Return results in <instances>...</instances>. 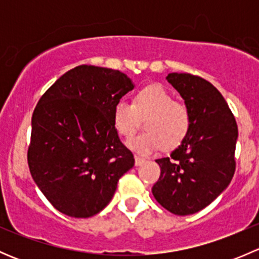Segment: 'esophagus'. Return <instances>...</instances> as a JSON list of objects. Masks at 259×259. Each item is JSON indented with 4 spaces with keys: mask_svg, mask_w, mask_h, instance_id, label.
<instances>
[{
    "mask_svg": "<svg viewBox=\"0 0 259 259\" xmlns=\"http://www.w3.org/2000/svg\"><path fill=\"white\" fill-rule=\"evenodd\" d=\"M145 163V159L144 158H140V156H135V165L139 166L142 164Z\"/></svg>",
    "mask_w": 259,
    "mask_h": 259,
    "instance_id": "obj_1",
    "label": "esophagus"
}]
</instances>
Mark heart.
I'll use <instances>...</instances> for the list:
<instances>
[{
	"mask_svg": "<svg viewBox=\"0 0 259 259\" xmlns=\"http://www.w3.org/2000/svg\"><path fill=\"white\" fill-rule=\"evenodd\" d=\"M148 132L133 138L127 146L140 154H150L165 144L178 145L190 127V115L183 104L176 103L173 95L161 85H149L138 91L134 104L119 100L113 109V124L121 137L130 138L137 132L139 116Z\"/></svg>",
	"mask_w": 259,
	"mask_h": 259,
	"instance_id": "1",
	"label": "heart"
}]
</instances>
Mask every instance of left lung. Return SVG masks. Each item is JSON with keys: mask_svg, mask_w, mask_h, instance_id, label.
<instances>
[{"mask_svg": "<svg viewBox=\"0 0 259 259\" xmlns=\"http://www.w3.org/2000/svg\"><path fill=\"white\" fill-rule=\"evenodd\" d=\"M166 80L184 100L190 127L170 156L155 160L161 173L151 192L166 210L189 215L209 205L231 183L238 127L227 101L209 81L178 72Z\"/></svg>", "mask_w": 259, "mask_h": 259, "instance_id": "8db88e82", "label": "left lung"}]
</instances>
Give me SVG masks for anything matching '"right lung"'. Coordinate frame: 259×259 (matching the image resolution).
I'll return each mask as SVG.
<instances>
[{
	"mask_svg": "<svg viewBox=\"0 0 259 259\" xmlns=\"http://www.w3.org/2000/svg\"><path fill=\"white\" fill-rule=\"evenodd\" d=\"M134 82L124 72L80 65L42 95L31 120V176L61 213L89 218L110 203L134 156L113 124L114 105Z\"/></svg>",
	"mask_w": 259,
	"mask_h": 259,
	"instance_id": "obj_1",
	"label": "right lung"
}]
</instances>
